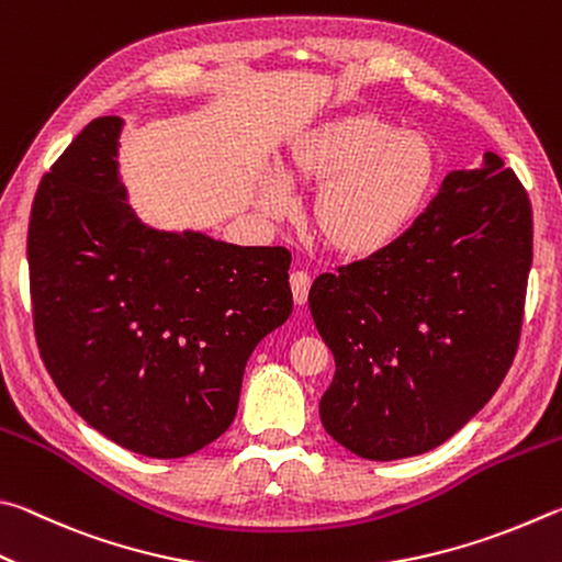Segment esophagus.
I'll list each match as a JSON object with an SVG mask.
<instances>
[{"instance_id":"34e87169","label":"esophagus","mask_w":562,"mask_h":562,"mask_svg":"<svg viewBox=\"0 0 562 562\" xmlns=\"http://www.w3.org/2000/svg\"><path fill=\"white\" fill-rule=\"evenodd\" d=\"M308 289H311V276L306 271H293L291 273V291H293V301L303 306L308 301Z\"/></svg>"}]
</instances>
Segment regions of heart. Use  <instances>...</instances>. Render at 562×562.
I'll return each mask as SVG.
<instances>
[{
    "instance_id": "1",
    "label": "heart",
    "mask_w": 562,
    "mask_h": 562,
    "mask_svg": "<svg viewBox=\"0 0 562 562\" xmlns=\"http://www.w3.org/2000/svg\"><path fill=\"white\" fill-rule=\"evenodd\" d=\"M437 147L425 133L400 131L375 113H348L308 127L293 140L286 180L318 190L313 226L342 256H372L407 234L437 182ZM261 210L281 220L293 194L281 177H266Z\"/></svg>"
}]
</instances>
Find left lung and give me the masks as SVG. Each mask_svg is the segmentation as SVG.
I'll list each match as a JSON object with an SVG mask.
<instances>
[{"label":"left lung","mask_w":562,"mask_h":562,"mask_svg":"<svg viewBox=\"0 0 562 562\" xmlns=\"http://www.w3.org/2000/svg\"><path fill=\"white\" fill-rule=\"evenodd\" d=\"M533 261L530 200L496 153L454 170L407 234L321 273L311 316L336 358L321 422L352 454L405 459L457 435L514 362Z\"/></svg>","instance_id":"8db88e82"}]
</instances>
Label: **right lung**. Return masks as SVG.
Returning <instances> with one entry per match:
<instances>
[{"mask_svg":"<svg viewBox=\"0 0 562 562\" xmlns=\"http://www.w3.org/2000/svg\"><path fill=\"white\" fill-rule=\"evenodd\" d=\"M123 117L88 123L29 220V286L58 392L115 445L194 454L234 422L246 360L293 308L291 254L137 220L117 172Z\"/></svg>","mask_w":562,"mask_h":562,"instance_id":"right-lung-1","label":"right lung"}]
</instances>
